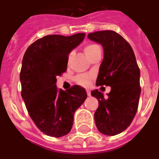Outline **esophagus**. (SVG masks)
Listing matches in <instances>:
<instances>
[{"mask_svg":"<svg viewBox=\"0 0 159 159\" xmlns=\"http://www.w3.org/2000/svg\"><path fill=\"white\" fill-rule=\"evenodd\" d=\"M86 93H87V95L88 96H90V90H86Z\"/></svg>","mask_w":159,"mask_h":159,"instance_id":"1","label":"esophagus"}]
</instances>
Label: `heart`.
<instances>
[{
	"instance_id": "heart-1",
	"label": "heart",
	"mask_w": 159,
	"mask_h": 159,
	"mask_svg": "<svg viewBox=\"0 0 159 159\" xmlns=\"http://www.w3.org/2000/svg\"><path fill=\"white\" fill-rule=\"evenodd\" d=\"M98 47L95 44H88L86 45L85 48H84V52L86 54L88 57L91 56L93 54L94 51L96 49H98ZM71 56H69V57ZM93 75L92 74H81V75L77 76L76 80H77V82L80 85H82V86H87L89 82H90V80L92 79Z\"/></svg>"
}]
</instances>
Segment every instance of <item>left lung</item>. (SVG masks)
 <instances>
[{"label":"left lung","instance_id":"left-lung-1","mask_svg":"<svg viewBox=\"0 0 159 159\" xmlns=\"http://www.w3.org/2000/svg\"><path fill=\"white\" fill-rule=\"evenodd\" d=\"M88 38L103 48L96 85L111 87L107 97L97 89L91 91L98 100L94 112L96 127L102 134L117 135L131 125L137 113L141 94L140 69L131 46L116 31L94 32Z\"/></svg>","mask_w":159,"mask_h":159}]
</instances>
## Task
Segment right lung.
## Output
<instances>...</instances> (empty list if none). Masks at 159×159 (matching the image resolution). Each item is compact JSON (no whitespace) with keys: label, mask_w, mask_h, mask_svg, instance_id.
<instances>
[{"label":"right lung","mask_w":159,"mask_h":159,"mask_svg":"<svg viewBox=\"0 0 159 159\" xmlns=\"http://www.w3.org/2000/svg\"><path fill=\"white\" fill-rule=\"evenodd\" d=\"M85 36V33L47 35L24 54L20 73L22 99L34 125L50 137L67 135L73 115L87 97L85 89L77 85L66 91L57 86V77L67 69L69 54Z\"/></svg>","instance_id":"1"}]
</instances>
